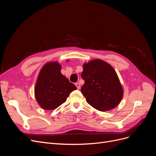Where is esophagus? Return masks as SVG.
<instances>
[{"label": "esophagus", "mask_w": 156, "mask_h": 156, "mask_svg": "<svg viewBox=\"0 0 156 156\" xmlns=\"http://www.w3.org/2000/svg\"><path fill=\"white\" fill-rule=\"evenodd\" d=\"M75 84V86L77 87V89H80V88H81V85H80V84H79V83H76Z\"/></svg>", "instance_id": "esophagus-1"}]
</instances>
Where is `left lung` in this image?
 <instances>
[{
  "instance_id": "obj_1",
  "label": "left lung",
  "mask_w": 156,
  "mask_h": 156,
  "mask_svg": "<svg viewBox=\"0 0 156 156\" xmlns=\"http://www.w3.org/2000/svg\"><path fill=\"white\" fill-rule=\"evenodd\" d=\"M81 77L84 84L81 91L89 105L100 111H109L119 105L124 90L109 64L100 59L84 63Z\"/></svg>"
}]
</instances>
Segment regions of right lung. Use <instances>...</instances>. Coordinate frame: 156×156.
<instances>
[{
  "label": "right lung",
  "mask_w": 156,
  "mask_h": 156,
  "mask_svg": "<svg viewBox=\"0 0 156 156\" xmlns=\"http://www.w3.org/2000/svg\"><path fill=\"white\" fill-rule=\"evenodd\" d=\"M57 62L46 63L37 78L34 94L39 105L45 110H54L67 100L69 94L77 89L60 72Z\"/></svg>",
  "instance_id": "1"
}]
</instances>
